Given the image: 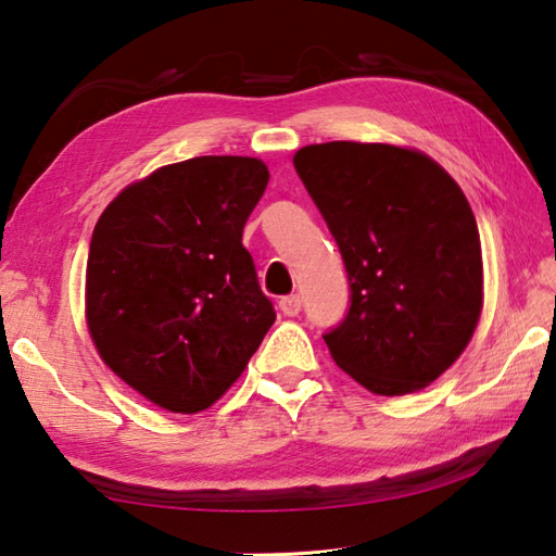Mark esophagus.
Wrapping results in <instances>:
<instances>
[{
    "label": "esophagus",
    "mask_w": 556,
    "mask_h": 556,
    "mask_svg": "<svg viewBox=\"0 0 556 556\" xmlns=\"http://www.w3.org/2000/svg\"><path fill=\"white\" fill-rule=\"evenodd\" d=\"M279 308L285 315L296 317L301 313V296H299V293H293V296H285L279 301Z\"/></svg>",
    "instance_id": "esophagus-1"
}]
</instances>
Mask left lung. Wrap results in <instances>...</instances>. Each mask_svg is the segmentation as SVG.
I'll return each instance as SVG.
<instances>
[{
    "label": "left lung",
    "mask_w": 556,
    "mask_h": 556,
    "mask_svg": "<svg viewBox=\"0 0 556 556\" xmlns=\"http://www.w3.org/2000/svg\"><path fill=\"white\" fill-rule=\"evenodd\" d=\"M293 167L349 275V313L325 334L334 363L372 394L420 392L464 353L482 311L464 191L432 157L389 143L305 146Z\"/></svg>",
    "instance_id": "1"
}]
</instances>
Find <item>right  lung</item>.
Masks as SVG:
<instances>
[{
  "mask_svg": "<svg viewBox=\"0 0 556 556\" xmlns=\"http://www.w3.org/2000/svg\"><path fill=\"white\" fill-rule=\"evenodd\" d=\"M267 181L255 157H193L126 186L96 224L88 332L100 358L160 408H210L275 323L241 243Z\"/></svg>",
  "mask_w": 556,
  "mask_h": 556,
  "instance_id": "obj_1",
  "label": "right lung"
}]
</instances>
